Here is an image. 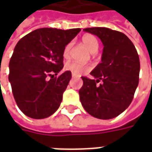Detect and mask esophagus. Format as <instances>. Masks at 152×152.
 Masks as SVG:
<instances>
[{"mask_svg": "<svg viewBox=\"0 0 152 152\" xmlns=\"http://www.w3.org/2000/svg\"><path fill=\"white\" fill-rule=\"evenodd\" d=\"M72 76L73 78H75V77H76V76H75L74 74H72Z\"/></svg>", "mask_w": 152, "mask_h": 152, "instance_id": "1", "label": "esophagus"}]
</instances>
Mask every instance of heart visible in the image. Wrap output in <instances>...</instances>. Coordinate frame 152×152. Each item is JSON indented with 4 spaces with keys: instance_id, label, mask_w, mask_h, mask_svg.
I'll use <instances>...</instances> for the list:
<instances>
[{
    "instance_id": "heart-1",
    "label": "heart",
    "mask_w": 152,
    "mask_h": 152,
    "mask_svg": "<svg viewBox=\"0 0 152 152\" xmlns=\"http://www.w3.org/2000/svg\"><path fill=\"white\" fill-rule=\"evenodd\" d=\"M82 42L86 45V48L89 50V52L94 53L98 51L99 41L94 36L89 34L85 35L82 37ZM72 45V44L68 43L63 49V55L65 59H67L70 57ZM65 69L66 71H70L75 76H81L83 74L88 72L89 70L91 69V66L89 65H83L76 62H71V63H67L65 65Z\"/></svg>"
}]
</instances>
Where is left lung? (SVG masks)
I'll return each instance as SVG.
<instances>
[{"mask_svg":"<svg viewBox=\"0 0 152 152\" xmlns=\"http://www.w3.org/2000/svg\"><path fill=\"white\" fill-rule=\"evenodd\" d=\"M84 31L97 36L104 47L101 63L90 72L94 79L81 77L80 100L94 117L112 119L124 112L134 99L140 72L139 57L133 42L121 31L107 28ZM100 80L102 84L96 86Z\"/></svg>","mask_w":152,"mask_h":152,"instance_id":"1","label":"left lung"}]
</instances>
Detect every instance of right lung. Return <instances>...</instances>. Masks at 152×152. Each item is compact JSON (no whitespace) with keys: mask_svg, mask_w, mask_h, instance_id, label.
Returning a JSON list of instances; mask_svg holds the SVG:
<instances>
[{"mask_svg":"<svg viewBox=\"0 0 152 152\" xmlns=\"http://www.w3.org/2000/svg\"><path fill=\"white\" fill-rule=\"evenodd\" d=\"M80 31L39 28L18 40L9 64V81L18 108L27 116L44 119L58 109L72 72L58 77L53 74L63 69V49Z\"/></svg>","mask_w":152,"mask_h":152,"instance_id":"obj_1","label":"right lung"}]
</instances>
